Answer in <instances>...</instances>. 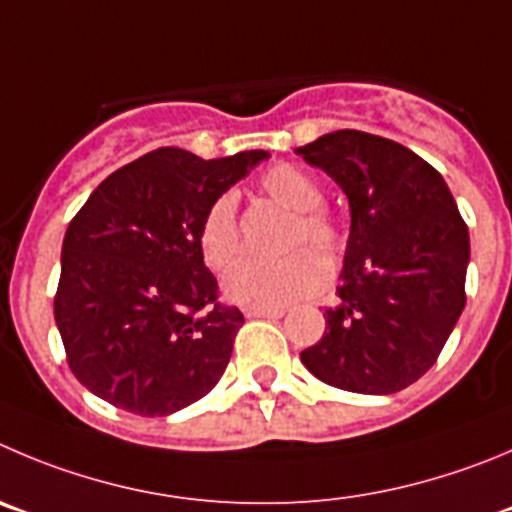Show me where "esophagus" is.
I'll use <instances>...</instances> for the list:
<instances>
[{"instance_id":"34e87169","label":"esophagus","mask_w":512,"mask_h":512,"mask_svg":"<svg viewBox=\"0 0 512 512\" xmlns=\"http://www.w3.org/2000/svg\"><path fill=\"white\" fill-rule=\"evenodd\" d=\"M247 318H283L285 308H250Z\"/></svg>"}]
</instances>
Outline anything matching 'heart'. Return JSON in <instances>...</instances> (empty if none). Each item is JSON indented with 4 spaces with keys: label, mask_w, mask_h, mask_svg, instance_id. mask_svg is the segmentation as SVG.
Instances as JSON below:
<instances>
[{
    "label": "heart",
    "mask_w": 512,
    "mask_h": 512,
    "mask_svg": "<svg viewBox=\"0 0 512 512\" xmlns=\"http://www.w3.org/2000/svg\"><path fill=\"white\" fill-rule=\"evenodd\" d=\"M262 191L278 204L298 214L290 232V247L303 242L326 257H336L343 245V232L336 219L323 212V191L313 176L290 164L267 169L260 179ZM197 247L209 270H227L240 257V229L234 217V199L229 194L214 199L197 229ZM318 252L300 247L280 260H247L234 267L224 280V295L245 308H280L313 295L328 278V267Z\"/></svg>",
    "instance_id": "b5f03b06"
}]
</instances>
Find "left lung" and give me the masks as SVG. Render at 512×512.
<instances>
[{
    "label": "left lung",
    "mask_w": 512,
    "mask_h": 512,
    "mask_svg": "<svg viewBox=\"0 0 512 512\" xmlns=\"http://www.w3.org/2000/svg\"><path fill=\"white\" fill-rule=\"evenodd\" d=\"M351 207L338 303L300 353L315 379L394 394L427 374L465 308L470 234L442 174L389 138L333 131L295 148Z\"/></svg>",
    "instance_id": "left-lung-1"
}]
</instances>
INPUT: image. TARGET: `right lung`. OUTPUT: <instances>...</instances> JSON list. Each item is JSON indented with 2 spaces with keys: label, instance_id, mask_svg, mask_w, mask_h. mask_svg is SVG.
Returning <instances> with one entry per match:
<instances>
[{
  "label": "right lung",
  "instance_id": "obj_1",
  "mask_svg": "<svg viewBox=\"0 0 512 512\" xmlns=\"http://www.w3.org/2000/svg\"><path fill=\"white\" fill-rule=\"evenodd\" d=\"M267 151L204 161L159 148L113 171L62 240L55 323L75 379L141 417H169L224 374L245 315L217 300L197 229Z\"/></svg>",
  "mask_w": 512,
  "mask_h": 512
}]
</instances>
